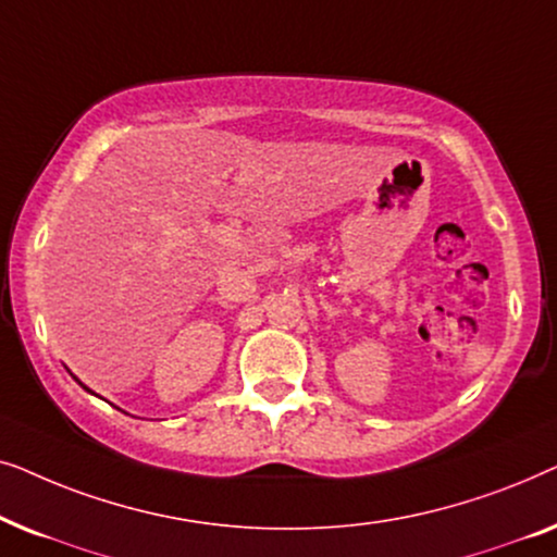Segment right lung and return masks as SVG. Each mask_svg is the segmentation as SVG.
<instances>
[{
	"label": "right lung",
	"instance_id": "1",
	"mask_svg": "<svg viewBox=\"0 0 557 557\" xmlns=\"http://www.w3.org/2000/svg\"><path fill=\"white\" fill-rule=\"evenodd\" d=\"M81 385H83V383H81Z\"/></svg>",
	"mask_w": 557,
	"mask_h": 557
}]
</instances>
